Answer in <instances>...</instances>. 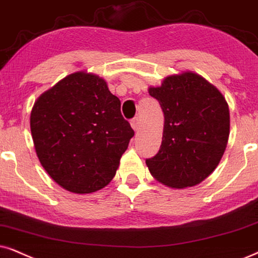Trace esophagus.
Listing matches in <instances>:
<instances>
[{
	"label": "esophagus",
	"instance_id": "1",
	"mask_svg": "<svg viewBox=\"0 0 258 258\" xmlns=\"http://www.w3.org/2000/svg\"><path fill=\"white\" fill-rule=\"evenodd\" d=\"M131 126H132V128L135 130V131H138L139 127H140V121H139V119H138V118L132 119V120H131Z\"/></svg>",
	"mask_w": 258,
	"mask_h": 258
}]
</instances>
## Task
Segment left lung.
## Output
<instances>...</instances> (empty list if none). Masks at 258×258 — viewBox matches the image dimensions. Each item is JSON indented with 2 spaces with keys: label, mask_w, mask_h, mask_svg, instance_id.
I'll use <instances>...</instances> for the list:
<instances>
[{
  "label": "left lung",
  "mask_w": 258,
  "mask_h": 258,
  "mask_svg": "<svg viewBox=\"0 0 258 258\" xmlns=\"http://www.w3.org/2000/svg\"><path fill=\"white\" fill-rule=\"evenodd\" d=\"M149 94L164 113L162 145L146 159L156 180L171 188L197 185L218 167L230 135L223 94L200 75L184 71L164 78Z\"/></svg>",
  "instance_id": "left-lung-1"
}]
</instances>
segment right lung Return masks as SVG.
I'll return each mask as SVG.
<instances>
[{
	"label": "right lung",
	"mask_w": 258,
	"mask_h": 258,
	"mask_svg": "<svg viewBox=\"0 0 258 258\" xmlns=\"http://www.w3.org/2000/svg\"><path fill=\"white\" fill-rule=\"evenodd\" d=\"M31 132L47 174L76 194L106 187L135 136L106 81L84 71L69 75L38 97Z\"/></svg>",
	"instance_id": "1"
}]
</instances>
